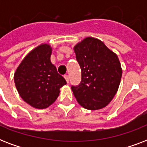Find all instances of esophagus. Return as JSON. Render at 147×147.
<instances>
[{
  "label": "esophagus",
  "mask_w": 147,
  "mask_h": 147,
  "mask_svg": "<svg viewBox=\"0 0 147 147\" xmlns=\"http://www.w3.org/2000/svg\"><path fill=\"white\" fill-rule=\"evenodd\" d=\"M64 77H65V80H66L67 83H69V76H68V75H65V76Z\"/></svg>",
  "instance_id": "34e87169"
}]
</instances>
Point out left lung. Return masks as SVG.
Masks as SVG:
<instances>
[{
    "label": "left lung",
    "mask_w": 147,
    "mask_h": 147,
    "mask_svg": "<svg viewBox=\"0 0 147 147\" xmlns=\"http://www.w3.org/2000/svg\"><path fill=\"white\" fill-rule=\"evenodd\" d=\"M74 49L82 71L79 85H71L74 95L86 109H101L111 101L121 82L118 57L104 42L92 37L85 38Z\"/></svg>",
    "instance_id": "left-lung-1"
}]
</instances>
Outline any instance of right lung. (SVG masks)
Returning <instances> with one entry per match:
<instances>
[{"label":"right lung","mask_w":147,"mask_h":147,"mask_svg":"<svg viewBox=\"0 0 147 147\" xmlns=\"http://www.w3.org/2000/svg\"><path fill=\"white\" fill-rule=\"evenodd\" d=\"M52 49L42 44L32 50L17 68L14 82L23 100L32 107L43 109L53 104L66 81L50 61Z\"/></svg>","instance_id":"1"}]
</instances>
